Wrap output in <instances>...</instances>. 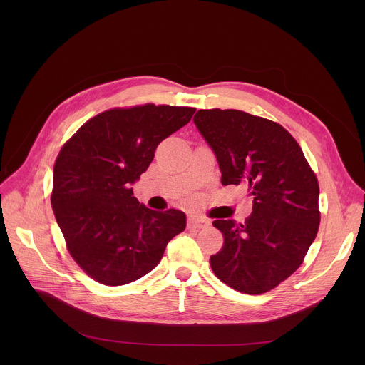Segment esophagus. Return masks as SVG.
<instances>
[{
	"instance_id": "1",
	"label": "esophagus",
	"mask_w": 365,
	"mask_h": 365,
	"mask_svg": "<svg viewBox=\"0 0 365 365\" xmlns=\"http://www.w3.org/2000/svg\"><path fill=\"white\" fill-rule=\"evenodd\" d=\"M187 225L190 228H205L210 225V221H207L206 218H202V217H196V215H192L189 217L187 220Z\"/></svg>"
}]
</instances>
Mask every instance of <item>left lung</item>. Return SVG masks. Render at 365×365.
I'll return each mask as SVG.
<instances>
[{"instance_id": "8db88e82", "label": "left lung", "mask_w": 365, "mask_h": 365, "mask_svg": "<svg viewBox=\"0 0 365 365\" xmlns=\"http://www.w3.org/2000/svg\"><path fill=\"white\" fill-rule=\"evenodd\" d=\"M193 123L217 155L222 185H248L252 197L244 224L214 221L224 245L211 255L212 272L241 293H266L299 269L318 234V179L277 123L220 108L197 111Z\"/></svg>"}]
</instances>
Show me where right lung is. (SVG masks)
Masks as SVG:
<instances>
[{"instance_id":"1","label":"right lung","mask_w":365,"mask_h":365,"mask_svg":"<svg viewBox=\"0 0 365 365\" xmlns=\"http://www.w3.org/2000/svg\"><path fill=\"white\" fill-rule=\"evenodd\" d=\"M195 108L145 103L103 111L62 147L53 168L51 207L66 247L93 280L123 286L160 263L186 228L178 210L153 211L133 196L155 147L186 125Z\"/></svg>"}]
</instances>
